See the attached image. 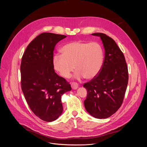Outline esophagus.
Listing matches in <instances>:
<instances>
[{
    "label": "esophagus",
    "instance_id": "34e87169",
    "mask_svg": "<svg viewBox=\"0 0 147 147\" xmlns=\"http://www.w3.org/2000/svg\"><path fill=\"white\" fill-rule=\"evenodd\" d=\"M78 84L76 82H72L71 83V86L73 90H76L78 88Z\"/></svg>",
    "mask_w": 147,
    "mask_h": 147
}]
</instances>
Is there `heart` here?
<instances>
[{"label": "heart", "instance_id": "b5f03b06", "mask_svg": "<svg viewBox=\"0 0 147 147\" xmlns=\"http://www.w3.org/2000/svg\"><path fill=\"white\" fill-rule=\"evenodd\" d=\"M61 52V55L54 56L53 65L63 77H69L75 67L77 70L75 77L78 78L85 76L91 79L100 71L104 53L102 47L97 42H71L63 47Z\"/></svg>", "mask_w": 147, "mask_h": 147}]
</instances>
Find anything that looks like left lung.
<instances>
[{"mask_svg":"<svg viewBox=\"0 0 147 147\" xmlns=\"http://www.w3.org/2000/svg\"><path fill=\"white\" fill-rule=\"evenodd\" d=\"M100 38L105 57L98 75L84 84L87 95L84 101L87 111L98 119L110 117L123 103L128 80V68L124 56L115 41L103 33H94Z\"/></svg>","mask_w":147,"mask_h":147,"instance_id":"left-lung-1","label":"left lung"}]
</instances>
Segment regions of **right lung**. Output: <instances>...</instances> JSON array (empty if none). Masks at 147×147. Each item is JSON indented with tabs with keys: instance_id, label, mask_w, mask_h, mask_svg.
Returning <instances> with one entry per match:
<instances>
[{
	"instance_id": "obj_1",
	"label": "right lung",
	"mask_w": 147,
	"mask_h": 147,
	"mask_svg": "<svg viewBox=\"0 0 147 147\" xmlns=\"http://www.w3.org/2000/svg\"><path fill=\"white\" fill-rule=\"evenodd\" d=\"M66 35L42 33L27 47L20 66L21 85L32 112L50 122L63 112L61 95L71 91V86L55 72L53 65L54 48Z\"/></svg>"
}]
</instances>
